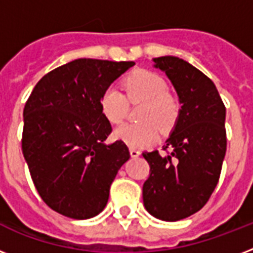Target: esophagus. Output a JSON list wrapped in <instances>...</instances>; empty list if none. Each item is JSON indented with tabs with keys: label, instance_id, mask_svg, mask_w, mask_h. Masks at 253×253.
<instances>
[{
	"label": "esophagus",
	"instance_id": "34e87169",
	"mask_svg": "<svg viewBox=\"0 0 253 253\" xmlns=\"http://www.w3.org/2000/svg\"><path fill=\"white\" fill-rule=\"evenodd\" d=\"M130 155H131V158H138L139 155H140V151L136 150V148H130Z\"/></svg>",
	"mask_w": 253,
	"mask_h": 253
}]
</instances>
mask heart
Masks as SVG:
<instances>
[{"label":"heart","instance_id":"b5f03b06","mask_svg":"<svg viewBox=\"0 0 253 253\" xmlns=\"http://www.w3.org/2000/svg\"><path fill=\"white\" fill-rule=\"evenodd\" d=\"M128 102H143L139 111L138 125L118 127L114 136L132 148H143L158 139L159 128L168 132L176 125L180 106L177 99L168 93V86L163 77L146 69H138L123 80ZM102 115L113 125H119L125 119L127 100L118 87L110 86L103 91L99 99Z\"/></svg>","mask_w":253,"mask_h":253}]
</instances>
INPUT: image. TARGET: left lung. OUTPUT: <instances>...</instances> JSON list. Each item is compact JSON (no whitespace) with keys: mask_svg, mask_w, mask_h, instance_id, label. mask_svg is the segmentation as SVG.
Returning <instances> with one entry per match:
<instances>
[{"mask_svg":"<svg viewBox=\"0 0 253 253\" xmlns=\"http://www.w3.org/2000/svg\"><path fill=\"white\" fill-rule=\"evenodd\" d=\"M152 61L170 80L181 109L164 146L170 154L143 152L150 164L143 204L155 218L176 222L204 208L218 184L227 146L226 107L214 83L188 61L176 56Z\"/></svg>","mask_w":253,"mask_h":253,"instance_id":"1","label":"left lung"}]
</instances>
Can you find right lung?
<instances>
[{
  "mask_svg": "<svg viewBox=\"0 0 253 253\" xmlns=\"http://www.w3.org/2000/svg\"><path fill=\"white\" fill-rule=\"evenodd\" d=\"M134 61L76 59L39 80L23 110L22 152L39 196L72 219L102 211L110 185L130 159L123 142L107 144L103 91Z\"/></svg>",
  "mask_w": 253,
  "mask_h": 253,
  "instance_id": "obj_1",
  "label": "right lung"
}]
</instances>
